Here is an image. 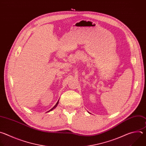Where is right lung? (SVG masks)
I'll return each instance as SVG.
<instances>
[{
    "label": "right lung",
    "mask_w": 146,
    "mask_h": 146,
    "mask_svg": "<svg viewBox=\"0 0 146 146\" xmlns=\"http://www.w3.org/2000/svg\"><path fill=\"white\" fill-rule=\"evenodd\" d=\"M58 102H59V100H58V102H57V103H56V105H55V106H54V107H53V108H52V109H51V110H49V111H51V110H53V109H55V108H56V106H57V105H58ZM48 111H47V112H48Z\"/></svg>",
    "instance_id": "obj_1"
}]
</instances>
